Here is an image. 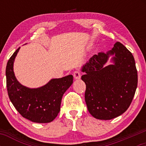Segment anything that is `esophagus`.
<instances>
[{
  "label": "esophagus",
  "instance_id": "obj_1",
  "mask_svg": "<svg viewBox=\"0 0 146 146\" xmlns=\"http://www.w3.org/2000/svg\"><path fill=\"white\" fill-rule=\"evenodd\" d=\"M74 78L76 80H78L81 78V74L80 72L78 70H76L74 72Z\"/></svg>",
  "mask_w": 146,
  "mask_h": 146
}]
</instances>
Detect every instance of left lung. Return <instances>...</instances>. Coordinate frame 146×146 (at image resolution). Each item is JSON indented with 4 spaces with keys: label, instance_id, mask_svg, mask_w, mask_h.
I'll use <instances>...</instances> for the list:
<instances>
[{
    "label": "left lung",
    "instance_id": "left-lung-1",
    "mask_svg": "<svg viewBox=\"0 0 146 146\" xmlns=\"http://www.w3.org/2000/svg\"><path fill=\"white\" fill-rule=\"evenodd\" d=\"M81 71L85 73L82 76L86 86L85 101L94 117L109 120L127 110L137 88V72L126 47L117 42L107 52L94 55Z\"/></svg>",
    "mask_w": 146,
    "mask_h": 146
}]
</instances>
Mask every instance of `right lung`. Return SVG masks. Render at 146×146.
Masks as SVG:
<instances>
[{
    "label": "right lung",
    "instance_id": "right-lung-1",
    "mask_svg": "<svg viewBox=\"0 0 146 146\" xmlns=\"http://www.w3.org/2000/svg\"><path fill=\"white\" fill-rule=\"evenodd\" d=\"M21 48L10 58L6 68L9 97L23 117L35 123L52 121L60 110L62 98L73 83V76L52 78L45 85L31 88L18 81L14 72V62Z\"/></svg>",
    "mask_w": 146,
    "mask_h": 146
}]
</instances>
